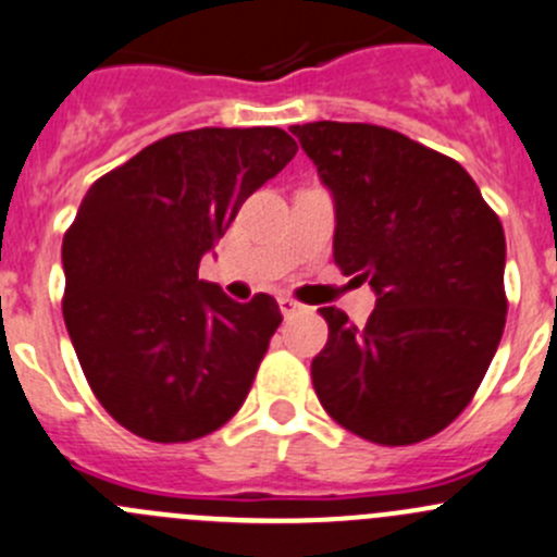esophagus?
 <instances>
[{"instance_id": "esophagus-1", "label": "esophagus", "mask_w": 557, "mask_h": 557, "mask_svg": "<svg viewBox=\"0 0 557 557\" xmlns=\"http://www.w3.org/2000/svg\"><path fill=\"white\" fill-rule=\"evenodd\" d=\"M277 305H280V312H283L285 318H288V315H294V312L299 310V301H296V299H290V296H280V299H277Z\"/></svg>"}]
</instances>
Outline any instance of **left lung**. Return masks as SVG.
Returning a JSON list of instances; mask_svg holds the SVG:
<instances>
[{"label": "left lung", "instance_id": "1", "mask_svg": "<svg viewBox=\"0 0 557 557\" xmlns=\"http://www.w3.org/2000/svg\"><path fill=\"white\" fill-rule=\"evenodd\" d=\"M334 198V263L375 290L354 326L321 307L312 359L323 410L359 438L408 446L449 428L498 350L506 323V236L457 160L397 129L294 124Z\"/></svg>", "mask_w": 557, "mask_h": 557}]
</instances>
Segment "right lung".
I'll return each mask as SVG.
<instances>
[{"mask_svg":"<svg viewBox=\"0 0 557 557\" xmlns=\"http://www.w3.org/2000/svg\"><path fill=\"white\" fill-rule=\"evenodd\" d=\"M294 154L280 127L187 129L81 201L62 242L64 326L95 397L129 433L185 444L245 403L283 315L269 294L228 299L198 263Z\"/></svg>","mask_w":557,"mask_h":557,"instance_id":"add662e5","label":"right lung"}]
</instances>
